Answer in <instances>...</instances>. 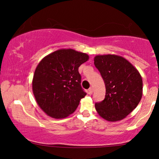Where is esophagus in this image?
<instances>
[{"label":"esophagus","instance_id":"esophagus-1","mask_svg":"<svg viewBox=\"0 0 159 159\" xmlns=\"http://www.w3.org/2000/svg\"><path fill=\"white\" fill-rule=\"evenodd\" d=\"M93 92V89L92 87H90V88L88 89V93L89 94H92Z\"/></svg>","mask_w":159,"mask_h":159}]
</instances>
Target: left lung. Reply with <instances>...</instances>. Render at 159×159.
<instances>
[{
  "label": "left lung",
  "mask_w": 159,
  "mask_h": 159,
  "mask_svg": "<svg viewBox=\"0 0 159 159\" xmlns=\"http://www.w3.org/2000/svg\"><path fill=\"white\" fill-rule=\"evenodd\" d=\"M94 64L103 78L106 89L105 99L95 104L96 111L107 121L124 119L141 99V75L126 59L115 54L96 56Z\"/></svg>",
  "instance_id": "obj_1"
}]
</instances>
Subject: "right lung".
Returning <instances> with one entry per match:
<instances>
[{"label":"right lung","mask_w":159,"mask_h":159,"mask_svg":"<svg viewBox=\"0 0 159 159\" xmlns=\"http://www.w3.org/2000/svg\"><path fill=\"white\" fill-rule=\"evenodd\" d=\"M89 56L73 49H60L45 56L36 68L33 93L40 108L55 119L67 117L87 93L78 67Z\"/></svg>","instance_id":"obj_1"}]
</instances>
